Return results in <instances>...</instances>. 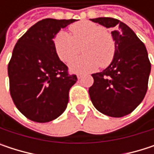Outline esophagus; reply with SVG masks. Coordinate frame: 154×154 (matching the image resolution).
Listing matches in <instances>:
<instances>
[{"label": "esophagus", "mask_w": 154, "mask_h": 154, "mask_svg": "<svg viewBox=\"0 0 154 154\" xmlns=\"http://www.w3.org/2000/svg\"><path fill=\"white\" fill-rule=\"evenodd\" d=\"M83 76H84L83 74H77V78H78V79L82 78V77H83Z\"/></svg>", "instance_id": "1"}]
</instances>
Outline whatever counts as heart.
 Wrapping results in <instances>:
<instances>
[{"instance_id": "heart-1", "label": "heart", "mask_w": 154, "mask_h": 154, "mask_svg": "<svg viewBox=\"0 0 154 154\" xmlns=\"http://www.w3.org/2000/svg\"><path fill=\"white\" fill-rule=\"evenodd\" d=\"M69 30L71 35L65 31L55 35L54 48L59 58L68 62L79 53L82 46L84 54L70 61V70L86 73L110 64L116 51L115 42L103 26L84 20L72 24Z\"/></svg>"}]
</instances>
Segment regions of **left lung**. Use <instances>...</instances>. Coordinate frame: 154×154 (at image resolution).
Listing matches in <instances>:
<instances>
[{"label":"left lung","instance_id":"1","mask_svg":"<svg viewBox=\"0 0 154 154\" xmlns=\"http://www.w3.org/2000/svg\"><path fill=\"white\" fill-rule=\"evenodd\" d=\"M111 28L116 51L111 63L94 73L89 95L100 112L113 118L131 113L143 100L148 88L151 63L145 45L125 23L112 17L91 19Z\"/></svg>","mask_w":154,"mask_h":154}]
</instances>
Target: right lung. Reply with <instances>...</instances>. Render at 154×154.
Listing matches in <instances>:
<instances>
[{
	"mask_svg": "<svg viewBox=\"0 0 154 154\" xmlns=\"http://www.w3.org/2000/svg\"><path fill=\"white\" fill-rule=\"evenodd\" d=\"M77 19L45 18L32 26L17 42L8 66L11 95L30 120L45 123L60 116L69 92L77 82L60 60L53 38Z\"/></svg>",
	"mask_w": 154,
	"mask_h": 154,
	"instance_id": "right-lung-1",
	"label": "right lung"
}]
</instances>
